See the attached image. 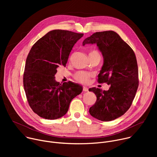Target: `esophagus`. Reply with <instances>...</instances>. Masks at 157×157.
Masks as SVG:
<instances>
[{
    "label": "esophagus",
    "instance_id": "obj_1",
    "mask_svg": "<svg viewBox=\"0 0 157 157\" xmlns=\"http://www.w3.org/2000/svg\"><path fill=\"white\" fill-rule=\"evenodd\" d=\"M83 91L84 92H87L88 91V88L86 87H83Z\"/></svg>",
    "mask_w": 157,
    "mask_h": 157
}]
</instances>
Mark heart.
<instances>
[{
    "mask_svg": "<svg viewBox=\"0 0 157 157\" xmlns=\"http://www.w3.org/2000/svg\"><path fill=\"white\" fill-rule=\"evenodd\" d=\"M98 53L96 51H92L90 53H89V55H91L94 54ZM75 79L80 83L82 84H86L89 81V78H90V75L86 72H82V71H79L76 73L75 76H74Z\"/></svg>",
    "mask_w": 157,
    "mask_h": 157,
    "instance_id": "b5f03b06",
    "label": "heart"
}]
</instances>
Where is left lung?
Returning a JSON list of instances; mask_svg holds the SVG:
<instances>
[{"mask_svg":"<svg viewBox=\"0 0 157 157\" xmlns=\"http://www.w3.org/2000/svg\"><path fill=\"white\" fill-rule=\"evenodd\" d=\"M96 44L104 62L98 82L110 85L107 91L93 87L97 100L89 113L102 121H113L130 108L139 86L137 59L133 50L114 31L96 32L86 38L82 45Z\"/></svg>","mask_w":157,"mask_h":157,"instance_id":"8db88e82","label":"left lung"}]
</instances>
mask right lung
I'll list each match as a JSON object with an SVG mask.
<instances>
[{
	"instance_id": "1",
	"label": "right lung",
	"mask_w": 157,
	"mask_h": 157,
	"mask_svg": "<svg viewBox=\"0 0 157 157\" xmlns=\"http://www.w3.org/2000/svg\"><path fill=\"white\" fill-rule=\"evenodd\" d=\"M68 30H53L39 39L26 60L24 87L29 104L40 117L59 119L68 110L71 101L82 88L71 81L55 80L57 68L65 66L75 44L83 36Z\"/></svg>"
}]
</instances>
